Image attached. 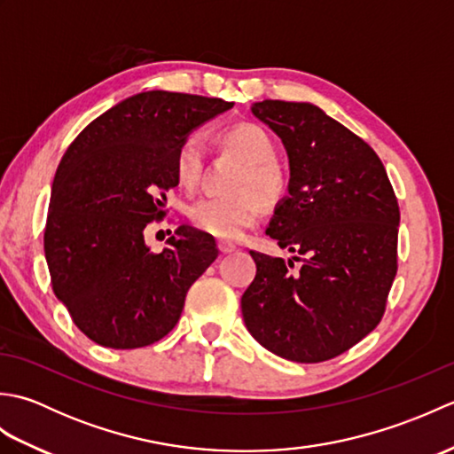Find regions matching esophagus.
Returning a JSON list of instances; mask_svg holds the SVG:
<instances>
[{
  "instance_id": "esophagus-1",
  "label": "esophagus",
  "mask_w": 454,
  "mask_h": 454,
  "mask_svg": "<svg viewBox=\"0 0 454 454\" xmlns=\"http://www.w3.org/2000/svg\"><path fill=\"white\" fill-rule=\"evenodd\" d=\"M218 252H220L222 255H228V254L236 252V246L230 244V242H218Z\"/></svg>"
}]
</instances>
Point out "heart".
Listing matches in <instances>:
<instances>
[{
	"label": "heart",
	"mask_w": 454,
	"mask_h": 454,
	"mask_svg": "<svg viewBox=\"0 0 454 454\" xmlns=\"http://www.w3.org/2000/svg\"><path fill=\"white\" fill-rule=\"evenodd\" d=\"M222 146L244 161L232 185L236 197H207L192 202L187 216L192 226L224 242H234L244 230L254 226L263 207H275L285 197L288 176L277 161V146L262 124L239 122L222 134ZM205 166V146L197 134L179 144L173 158L176 179L181 187L192 189Z\"/></svg>",
	"instance_id": "1"
}]
</instances>
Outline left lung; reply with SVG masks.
Here are the masks:
<instances>
[{
    "instance_id": "left-lung-1",
    "label": "left lung",
    "mask_w": 454,
    "mask_h": 454,
    "mask_svg": "<svg viewBox=\"0 0 454 454\" xmlns=\"http://www.w3.org/2000/svg\"><path fill=\"white\" fill-rule=\"evenodd\" d=\"M288 156V197L265 232L299 255L249 252L257 265L242 296L247 332L296 363H320L369 335L398 269L400 208L380 158L312 103L252 105Z\"/></svg>"
}]
</instances>
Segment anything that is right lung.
<instances>
[{"instance_id":"right-lung-1","label":"right lung","mask_w":454,"mask_h":454,"mask_svg":"<svg viewBox=\"0 0 454 454\" xmlns=\"http://www.w3.org/2000/svg\"><path fill=\"white\" fill-rule=\"evenodd\" d=\"M232 107L200 95L142 91L90 122L66 150L44 255L56 298L91 341L111 349L160 341L179 322L191 285L218 257L215 238L185 224L153 254L144 228L166 215V195L179 185V144Z\"/></svg>"}]
</instances>
